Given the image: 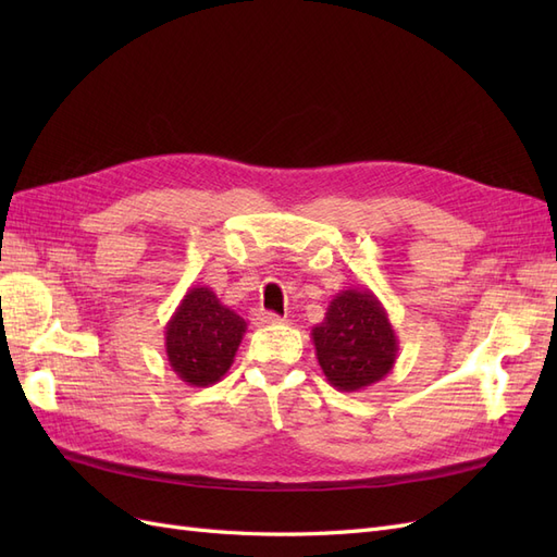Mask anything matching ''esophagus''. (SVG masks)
I'll use <instances>...</instances> for the list:
<instances>
[{"label":"esophagus","instance_id":"obj_1","mask_svg":"<svg viewBox=\"0 0 557 557\" xmlns=\"http://www.w3.org/2000/svg\"><path fill=\"white\" fill-rule=\"evenodd\" d=\"M250 320H252V325L256 327H262V325H274V323H281V315H276V313H272V311H262V309H258V311H252L250 313Z\"/></svg>","mask_w":557,"mask_h":557}]
</instances>
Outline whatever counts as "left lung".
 <instances>
[{
  "label": "left lung",
  "mask_w": 557,
  "mask_h": 557,
  "mask_svg": "<svg viewBox=\"0 0 557 557\" xmlns=\"http://www.w3.org/2000/svg\"><path fill=\"white\" fill-rule=\"evenodd\" d=\"M311 339L325 379L342 393H358L385 379L399 350L391 318L369 288L336 293Z\"/></svg>",
  "instance_id": "8db88e82"
}]
</instances>
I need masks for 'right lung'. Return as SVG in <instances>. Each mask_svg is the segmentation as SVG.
I'll list each match as a JSON object with an SVG mask.
<instances>
[{"instance_id": "add662e5", "label": "right lung", "mask_w": 557, "mask_h": 557, "mask_svg": "<svg viewBox=\"0 0 557 557\" xmlns=\"http://www.w3.org/2000/svg\"><path fill=\"white\" fill-rule=\"evenodd\" d=\"M244 334L246 320L225 307L209 285H195L164 327L166 360L188 385H213L227 374Z\"/></svg>"}]
</instances>
